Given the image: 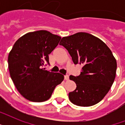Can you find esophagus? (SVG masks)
<instances>
[{"mask_svg": "<svg viewBox=\"0 0 125 125\" xmlns=\"http://www.w3.org/2000/svg\"><path fill=\"white\" fill-rule=\"evenodd\" d=\"M64 78L65 80H69V76L68 75H65Z\"/></svg>", "mask_w": 125, "mask_h": 125, "instance_id": "esophagus-1", "label": "esophagus"}]
</instances>
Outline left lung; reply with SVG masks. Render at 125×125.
I'll list each match as a JSON object with an SVG mask.
<instances>
[{
	"label": "left lung",
	"mask_w": 125,
	"mask_h": 125,
	"mask_svg": "<svg viewBox=\"0 0 125 125\" xmlns=\"http://www.w3.org/2000/svg\"><path fill=\"white\" fill-rule=\"evenodd\" d=\"M60 45L68 51L74 64L83 65L78 76L71 75L76 88L69 93L73 104L91 106L102 101L114 82L117 62L111 50L99 38L86 32L62 39Z\"/></svg>",
	"instance_id": "8db88e82"
}]
</instances>
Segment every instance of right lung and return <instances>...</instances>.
Listing matches in <instances>:
<instances>
[{"instance_id": "right-lung-1", "label": "right lung", "mask_w": 125, "mask_h": 125, "mask_svg": "<svg viewBox=\"0 0 125 125\" xmlns=\"http://www.w3.org/2000/svg\"><path fill=\"white\" fill-rule=\"evenodd\" d=\"M61 37L47 30L29 32L21 37L9 53L10 74L17 89L25 99L43 102L51 97L64 76L43 69L49 64V54L57 47Z\"/></svg>"}]
</instances>
